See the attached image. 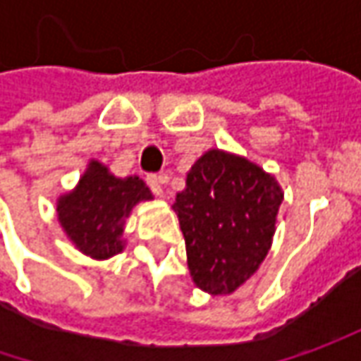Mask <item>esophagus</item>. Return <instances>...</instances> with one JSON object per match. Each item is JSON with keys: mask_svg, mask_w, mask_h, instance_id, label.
<instances>
[{"mask_svg": "<svg viewBox=\"0 0 361 361\" xmlns=\"http://www.w3.org/2000/svg\"><path fill=\"white\" fill-rule=\"evenodd\" d=\"M166 183V176L162 174H148L146 176V185L150 187V190L157 195V197H162V185Z\"/></svg>", "mask_w": 361, "mask_h": 361, "instance_id": "1", "label": "esophagus"}]
</instances>
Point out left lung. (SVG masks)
Returning <instances> with one entry per match:
<instances>
[{
    "label": "left lung",
    "mask_w": 361,
    "mask_h": 361,
    "mask_svg": "<svg viewBox=\"0 0 361 361\" xmlns=\"http://www.w3.org/2000/svg\"><path fill=\"white\" fill-rule=\"evenodd\" d=\"M283 190L255 162L209 150L176 195L190 277L211 295L241 287L269 253Z\"/></svg>",
    "instance_id": "1"
}]
</instances>
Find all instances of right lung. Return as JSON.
Returning <instances> with one entry per match:
<instances>
[{
    "label": "right lung",
    "instance_id": "right-lung-1",
    "mask_svg": "<svg viewBox=\"0 0 361 361\" xmlns=\"http://www.w3.org/2000/svg\"><path fill=\"white\" fill-rule=\"evenodd\" d=\"M152 199L138 176L116 178L102 162L90 160L78 187L58 199V221L84 255L108 259L124 249L122 233L132 207Z\"/></svg>",
    "mask_w": 361,
    "mask_h": 361
}]
</instances>
